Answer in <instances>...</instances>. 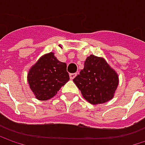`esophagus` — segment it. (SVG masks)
<instances>
[{"label":"esophagus","instance_id":"1","mask_svg":"<svg viewBox=\"0 0 145 145\" xmlns=\"http://www.w3.org/2000/svg\"><path fill=\"white\" fill-rule=\"evenodd\" d=\"M75 76H76V73H71V74H70V78H71V80H73Z\"/></svg>","mask_w":145,"mask_h":145}]
</instances>
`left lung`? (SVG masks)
I'll return each mask as SVG.
<instances>
[{"mask_svg":"<svg viewBox=\"0 0 145 145\" xmlns=\"http://www.w3.org/2000/svg\"><path fill=\"white\" fill-rule=\"evenodd\" d=\"M73 81L83 97L97 105L110 101L118 86V75L106 61L93 54L86 58L84 69Z\"/></svg>","mask_w":145,"mask_h":145,"instance_id":"obj_1","label":"left lung"}]
</instances>
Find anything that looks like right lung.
<instances>
[{"label":"right lung","mask_w":145,"mask_h":145,"mask_svg":"<svg viewBox=\"0 0 145 145\" xmlns=\"http://www.w3.org/2000/svg\"><path fill=\"white\" fill-rule=\"evenodd\" d=\"M65 63L60 62L50 52L43 55L27 74L30 89L36 98L47 101L54 97L70 80Z\"/></svg>","instance_id":"right-lung-1"}]
</instances>
